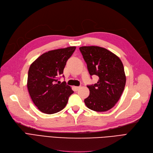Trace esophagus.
<instances>
[{
	"mask_svg": "<svg viewBox=\"0 0 153 153\" xmlns=\"http://www.w3.org/2000/svg\"><path fill=\"white\" fill-rule=\"evenodd\" d=\"M74 88H75V91H78V90H79V89L80 88V87H75Z\"/></svg>",
	"mask_w": 153,
	"mask_h": 153,
	"instance_id": "obj_1",
	"label": "esophagus"
}]
</instances>
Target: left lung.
Returning <instances> with one entry per match:
<instances>
[{"label":"left lung","instance_id":"8db88e82","mask_svg":"<svg viewBox=\"0 0 153 153\" xmlns=\"http://www.w3.org/2000/svg\"><path fill=\"white\" fill-rule=\"evenodd\" d=\"M91 76L99 80L87 85L90 94L84 102L87 108L96 112H106L117 103L126 84L123 64L116 55L107 49L90 46L80 47Z\"/></svg>","mask_w":153,"mask_h":153}]
</instances>
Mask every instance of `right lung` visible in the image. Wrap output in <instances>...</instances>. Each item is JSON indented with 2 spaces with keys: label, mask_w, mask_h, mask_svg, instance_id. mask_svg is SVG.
Returning <instances> with one entry per match:
<instances>
[{
  "label": "right lung",
  "mask_w": 153,
  "mask_h": 153,
  "mask_svg": "<svg viewBox=\"0 0 153 153\" xmlns=\"http://www.w3.org/2000/svg\"><path fill=\"white\" fill-rule=\"evenodd\" d=\"M75 49V47H69L48 51L31 64L27 88L32 101L41 112L53 114L62 110L74 92L65 82L61 84L57 80Z\"/></svg>",
  "instance_id": "add662e5"
}]
</instances>
